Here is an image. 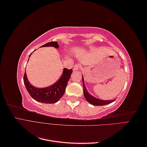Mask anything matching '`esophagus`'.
I'll return each mask as SVG.
<instances>
[{"mask_svg": "<svg viewBox=\"0 0 147 147\" xmlns=\"http://www.w3.org/2000/svg\"><path fill=\"white\" fill-rule=\"evenodd\" d=\"M80 69V65L79 64H76V65H75L74 67V72H77V71Z\"/></svg>", "mask_w": 147, "mask_h": 147, "instance_id": "1", "label": "esophagus"}]
</instances>
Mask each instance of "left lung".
<instances>
[{
    "label": "left lung",
    "instance_id": "obj_1",
    "mask_svg": "<svg viewBox=\"0 0 147 147\" xmlns=\"http://www.w3.org/2000/svg\"><path fill=\"white\" fill-rule=\"evenodd\" d=\"M82 80L83 83V94L84 96L85 97L86 100L90 103L91 104L96 106H102L112 103L115 100H101L99 99H97L96 97L92 96L90 94V93L87 91V89L84 85V79L83 77H82Z\"/></svg>",
    "mask_w": 147,
    "mask_h": 147
}]
</instances>
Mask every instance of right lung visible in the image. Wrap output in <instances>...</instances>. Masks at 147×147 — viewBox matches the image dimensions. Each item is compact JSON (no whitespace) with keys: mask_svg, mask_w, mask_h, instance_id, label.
Segmentation results:
<instances>
[{"mask_svg":"<svg viewBox=\"0 0 147 147\" xmlns=\"http://www.w3.org/2000/svg\"><path fill=\"white\" fill-rule=\"evenodd\" d=\"M53 47L55 48H58L59 45L57 42H51L45 44L41 47ZM31 54L29 55V57ZM72 72V69L68 70L67 69L64 68L61 77L56 83L50 86L40 88L30 84L25 72L24 75V83L29 94L34 100L42 102V103L55 104L64 95L67 84Z\"/></svg>","mask_w":147,"mask_h":147,"instance_id":"obj_1","label":"right lung"}]
</instances>
